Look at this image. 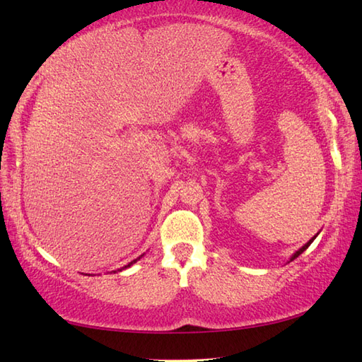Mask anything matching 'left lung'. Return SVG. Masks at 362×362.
<instances>
[{
	"mask_svg": "<svg viewBox=\"0 0 362 362\" xmlns=\"http://www.w3.org/2000/svg\"><path fill=\"white\" fill-rule=\"evenodd\" d=\"M315 238H317V235H315ZM315 238H313V239H315ZM313 239H312L310 242H307V244H305L304 247H302V248H299V250H298V252H296V253H294V255L291 256V261H293V259H296V258H298V256H299V255H300L302 252H305V250L308 248V245H310V244H312V242H313Z\"/></svg>",
	"mask_w": 362,
	"mask_h": 362,
	"instance_id": "8db88e82",
	"label": "left lung"
}]
</instances>
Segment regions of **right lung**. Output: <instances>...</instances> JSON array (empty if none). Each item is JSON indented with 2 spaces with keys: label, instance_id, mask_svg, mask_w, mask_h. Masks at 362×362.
Here are the masks:
<instances>
[{
  "label": "right lung",
  "instance_id": "right-lung-1",
  "mask_svg": "<svg viewBox=\"0 0 362 362\" xmlns=\"http://www.w3.org/2000/svg\"><path fill=\"white\" fill-rule=\"evenodd\" d=\"M137 259H139V258H137ZM137 259H134V261H131V262H129V264H128V266H124V267H123V269H127V267H129V266H131V264H134V262H136V261H137Z\"/></svg>",
  "mask_w": 362,
  "mask_h": 362
}]
</instances>
